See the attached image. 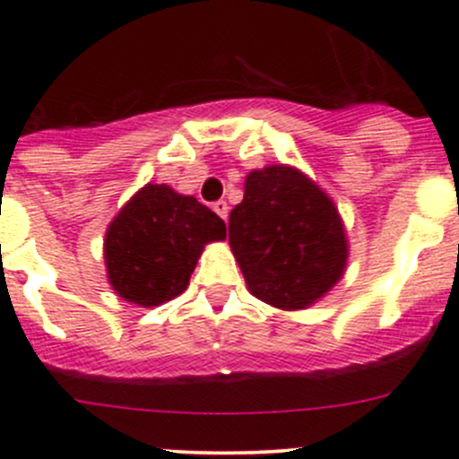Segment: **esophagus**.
<instances>
[{
	"mask_svg": "<svg viewBox=\"0 0 459 459\" xmlns=\"http://www.w3.org/2000/svg\"><path fill=\"white\" fill-rule=\"evenodd\" d=\"M212 211H215L221 220H226V217H229V204H226L224 199H220V202L212 204Z\"/></svg>",
	"mask_w": 459,
	"mask_h": 459,
	"instance_id": "obj_1",
	"label": "esophagus"
}]
</instances>
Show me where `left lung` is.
<instances>
[{"label": "left lung", "instance_id": "1", "mask_svg": "<svg viewBox=\"0 0 459 459\" xmlns=\"http://www.w3.org/2000/svg\"><path fill=\"white\" fill-rule=\"evenodd\" d=\"M229 242L248 291L278 309H307L348 264V238L332 199L298 168L248 172L230 211Z\"/></svg>", "mask_w": 459, "mask_h": 459}]
</instances>
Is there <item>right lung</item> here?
I'll return each mask as SVG.
<instances>
[{"mask_svg": "<svg viewBox=\"0 0 459 459\" xmlns=\"http://www.w3.org/2000/svg\"><path fill=\"white\" fill-rule=\"evenodd\" d=\"M224 238L226 224L211 208L148 184L107 226V278L127 302L157 307L186 291L204 247Z\"/></svg>", "mask_w": 459, "mask_h": 459, "instance_id": "1", "label": "right lung"}]
</instances>
